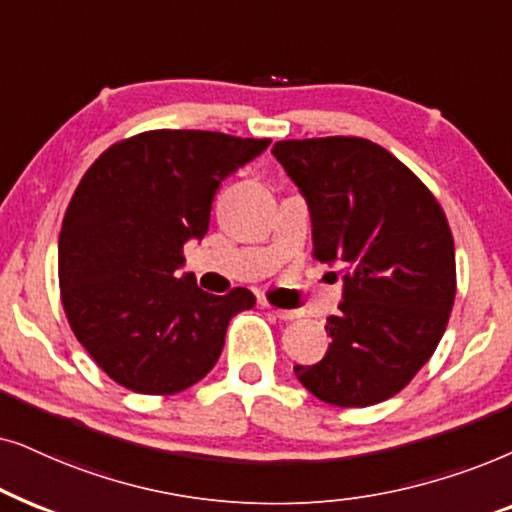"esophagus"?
<instances>
[{
    "mask_svg": "<svg viewBox=\"0 0 512 512\" xmlns=\"http://www.w3.org/2000/svg\"><path fill=\"white\" fill-rule=\"evenodd\" d=\"M269 311L281 320H295L302 316V311H297V309H274V306H269Z\"/></svg>",
    "mask_w": 512,
    "mask_h": 512,
    "instance_id": "1",
    "label": "esophagus"
}]
</instances>
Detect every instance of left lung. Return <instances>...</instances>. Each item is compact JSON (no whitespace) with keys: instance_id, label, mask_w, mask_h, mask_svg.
I'll use <instances>...</instances> for the list:
<instances>
[{"instance_id":"left-lung-1","label":"left lung","mask_w":512,"mask_h":512,"mask_svg":"<svg viewBox=\"0 0 512 512\" xmlns=\"http://www.w3.org/2000/svg\"><path fill=\"white\" fill-rule=\"evenodd\" d=\"M274 156L309 206L313 257L344 278L339 313L325 325L332 342L320 363L295 365L297 379L323 403L377 405L410 384L445 335L456 295L447 217L424 182L370 140H281Z\"/></svg>"}]
</instances>
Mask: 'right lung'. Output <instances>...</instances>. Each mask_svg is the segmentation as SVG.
<instances>
[{
    "label": "right lung",
    "instance_id": "right-lung-1",
    "mask_svg": "<svg viewBox=\"0 0 512 512\" xmlns=\"http://www.w3.org/2000/svg\"><path fill=\"white\" fill-rule=\"evenodd\" d=\"M269 142L163 128L117 142L81 177L58 238L60 299L109 379L170 395L213 370L229 320L255 295L217 297L177 276L182 248L206 236L224 177Z\"/></svg>",
    "mask_w": 512,
    "mask_h": 512
}]
</instances>
